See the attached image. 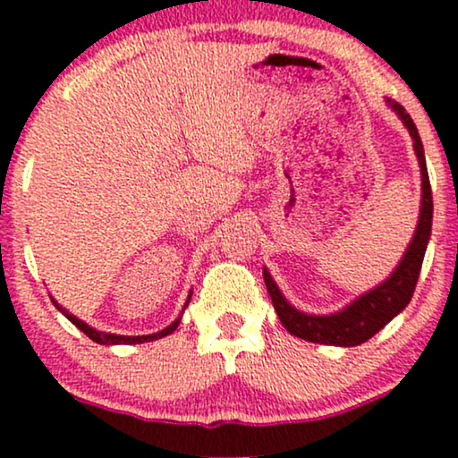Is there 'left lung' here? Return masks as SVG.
<instances>
[{"label": "left lung", "mask_w": 458, "mask_h": 458, "mask_svg": "<svg viewBox=\"0 0 458 458\" xmlns=\"http://www.w3.org/2000/svg\"><path fill=\"white\" fill-rule=\"evenodd\" d=\"M387 107L401 118L404 129L409 131L413 140V150L420 163V176H422V199H420V215L415 233L409 241L407 250H404L401 262L396 269L390 273L381 284L375 288L366 291L364 295L355 297L349 306H344L338 312L331 314H310L301 312L282 295L280 286L267 271L262 269L265 276L267 291H269L273 308H276L277 317L282 325L286 327L288 334L297 335V338L308 340V343L317 344H331V346H357L372 335L379 334L394 317L407 308L411 301L415 284H418L420 269H422L424 254H427V245L430 241V225H433V193H430V181L427 172V159H424V146L420 140L418 129H415L411 115L404 112L403 105H398L392 98H386Z\"/></svg>", "instance_id": "obj_1"}]
</instances>
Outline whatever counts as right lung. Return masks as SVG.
Segmentation results:
<instances>
[{"instance_id":"1","label":"right lung","mask_w":458,"mask_h":458,"mask_svg":"<svg viewBox=\"0 0 458 458\" xmlns=\"http://www.w3.org/2000/svg\"><path fill=\"white\" fill-rule=\"evenodd\" d=\"M189 299H191V291H189V295H187V301H185V306H182V312H185V308L189 306ZM51 301H54V306L60 310L62 314H64V317L71 320L72 325H75V327H79L83 331V334L88 335V338L90 340H94V343H98V344H141V343H152V340H159V338H165V335H170L172 331H174L178 325H181V318H182V314L181 317H178L174 323H170L167 325L165 329H161V331H157V334H148V335H118V334H107V331H98V329H94V327H90V325L88 323H83L81 318H77L75 314H71L68 312V310H64L60 306V303L55 301V299H51Z\"/></svg>"}]
</instances>
